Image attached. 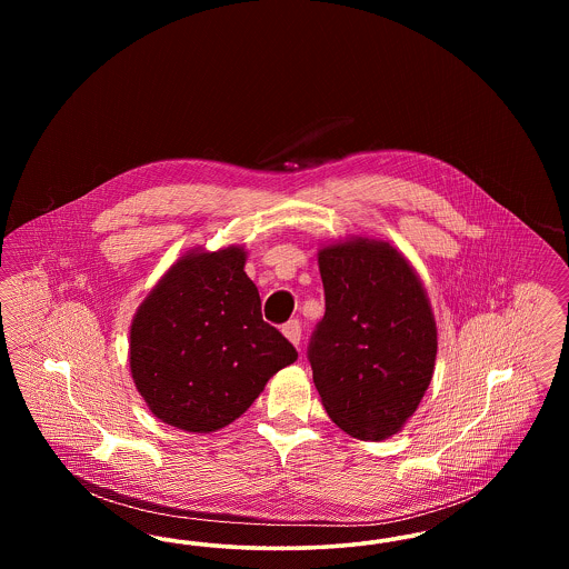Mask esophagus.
I'll return each instance as SVG.
<instances>
[{"label":"esophagus","mask_w":569,"mask_h":569,"mask_svg":"<svg viewBox=\"0 0 569 569\" xmlns=\"http://www.w3.org/2000/svg\"><path fill=\"white\" fill-rule=\"evenodd\" d=\"M281 332L286 335V339H288L290 343H295V346L300 343V322H298V320H290V322H286L283 328H281Z\"/></svg>","instance_id":"obj_1"}]
</instances>
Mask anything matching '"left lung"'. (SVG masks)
Returning a JSON list of instances; mask_svg holds the SVG:
<instances>
[{
    "label": "left lung",
    "mask_w": 569,
    "mask_h": 569,
    "mask_svg": "<svg viewBox=\"0 0 569 569\" xmlns=\"http://www.w3.org/2000/svg\"><path fill=\"white\" fill-rule=\"evenodd\" d=\"M326 311L309 362L330 420L348 435L381 441L420 406L437 356L427 290L388 241L352 237L318 251Z\"/></svg>",
    "instance_id": "1"
}]
</instances>
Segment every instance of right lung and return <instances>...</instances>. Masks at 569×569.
Wrapping results in <instances>:
<instances>
[{
  "mask_svg": "<svg viewBox=\"0 0 569 569\" xmlns=\"http://www.w3.org/2000/svg\"><path fill=\"white\" fill-rule=\"evenodd\" d=\"M244 260L241 244L191 249L136 309L132 379L151 413L170 427L188 433L228 427L298 358L262 320Z\"/></svg>",
  "mask_w": 569,
  "mask_h": 569,
  "instance_id": "add662e5",
  "label": "right lung"
}]
</instances>
